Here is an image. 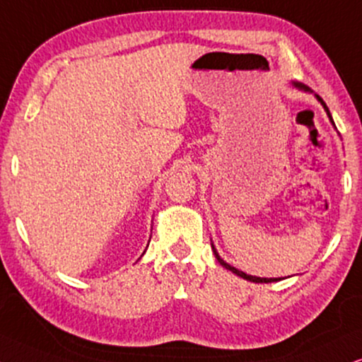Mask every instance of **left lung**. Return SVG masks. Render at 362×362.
Wrapping results in <instances>:
<instances>
[{
  "instance_id": "8db88e82",
  "label": "left lung",
  "mask_w": 362,
  "mask_h": 362,
  "mask_svg": "<svg viewBox=\"0 0 362 362\" xmlns=\"http://www.w3.org/2000/svg\"><path fill=\"white\" fill-rule=\"evenodd\" d=\"M294 86H296V88H299V90L310 91V90H309V86H305V85H303V83H297V81H294ZM315 98H317L319 102H321V105H322V107H324V110H326V112H327V117H329V120L332 122V117H331V113H329V108L326 107V103H324V100H322L321 97H319V95H315ZM332 125H334V122H332ZM212 249H214L215 259H217L218 262H221V265H223V267H226L227 271H232V272H234V274H237V276H239V277L245 279V281H250V282H272V281H279V279H267V277H255V276H249V274H245V272L239 271V269L232 267L230 264H227L226 260L221 259V255H218V252H217V250H215V247H214V245H212Z\"/></svg>"
}]
</instances>
